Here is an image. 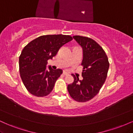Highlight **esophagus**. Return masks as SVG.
<instances>
[{"instance_id":"1","label":"esophagus","mask_w":133,"mask_h":133,"mask_svg":"<svg viewBox=\"0 0 133 133\" xmlns=\"http://www.w3.org/2000/svg\"><path fill=\"white\" fill-rule=\"evenodd\" d=\"M63 74H64V75H69V72H66V71H63Z\"/></svg>"}]
</instances>
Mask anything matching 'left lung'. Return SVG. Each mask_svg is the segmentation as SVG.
I'll use <instances>...</instances> for the list:
<instances>
[{
    "mask_svg": "<svg viewBox=\"0 0 133 133\" xmlns=\"http://www.w3.org/2000/svg\"><path fill=\"white\" fill-rule=\"evenodd\" d=\"M73 38L82 49V80L74 74V81L68 84L72 98L78 102L91 100L99 92L106 81L109 67L108 58L103 49L91 38L74 36Z\"/></svg>",
    "mask_w": 133,
    "mask_h": 133,
    "instance_id": "8db88e82",
    "label": "left lung"
}]
</instances>
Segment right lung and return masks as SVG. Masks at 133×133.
<instances>
[{
	"mask_svg": "<svg viewBox=\"0 0 133 133\" xmlns=\"http://www.w3.org/2000/svg\"><path fill=\"white\" fill-rule=\"evenodd\" d=\"M72 40L66 35H46L32 41L23 49L19 57V72L27 91L34 96L50 94L62 70L47 69V61L57 54L60 48Z\"/></svg>",
	"mask_w": 133,
	"mask_h": 133,
	"instance_id": "obj_1",
	"label": "right lung"
}]
</instances>
